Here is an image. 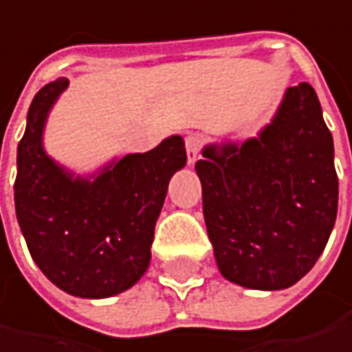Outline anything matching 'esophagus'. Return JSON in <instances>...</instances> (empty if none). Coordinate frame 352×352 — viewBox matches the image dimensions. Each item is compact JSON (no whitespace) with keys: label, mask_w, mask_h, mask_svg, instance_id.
Returning <instances> with one entry per match:
<instances>
[{"label":"esophagus","mask_w":352,"mask_h":352,"mask_svg":"<svg viewBox=\"0 0 352 352\" xmlns=\"http://www.w3.org/2000/svg\"><path fill=\"white\" fill-rule=\"evenodd\" d=\"M184 145H186V160H188V164H195L197 157H199L201 145H203L201 137H199V135H188V137L184 139Z\"/></svg>","instance_id":"1"}]
</instances>
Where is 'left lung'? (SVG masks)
Instances as JSON below:
<instances>
[{
    "label": "left lung",
    "instance_id": "left-lung-1",
    "mask_svg": "<svg viewBox=\"0 0 352 352\" xmlns=\"http://www.w3.org/2000/svg\"><path fill=\"white\" fill-rule=\"evenodd\" d=\"M222 276L282 290L326 249L338 211L334 141L311 85L290 87L257 139L209 145L195 166Z\"/></svg>",
    "mask_w": 352,
    "mask_h": 352
}]
</instances>
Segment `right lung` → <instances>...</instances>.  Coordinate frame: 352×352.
<instances>
[{
	"mask_svg": "<svg viewBox=\"0 0 352 352\" xmlns=\"http://www.w3.org/2000/svg\"><path fill=\"white\" fill-rule=\"evenodd\" d=\"M66 78L43 87L26 116L14 182L16 217L30 257L58 288L113 296L141 280L172 174L186 164L182 137L124 155L95 180L72 176L43 149V128Z\"/></svg>",
	"mask_w": 352,
	"mask_h": 352,
	"instance_id": "1",
	"label": "right lung"
}]
</instances>
